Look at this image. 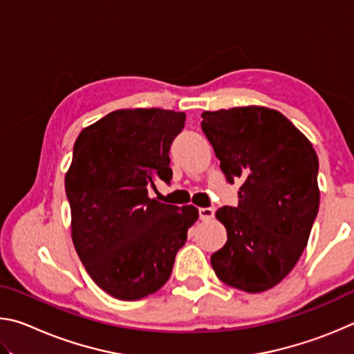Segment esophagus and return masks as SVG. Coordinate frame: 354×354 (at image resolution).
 <instances>
[{"mask_svg": "<svg viewBox=\"0 0 354 354\" xmlns=\"http://www.w3.org/2000/svg\"><path fill=\"white\" fill-rule=\"evenodd\" d=\"M215 209L214 207H201L200 209V218L201 220H211L214 217Z\"/></svg>", "mask_w": 354, "mask_h": 354, "instance_id": "34e87169", "label": "esophagus"}]
</instances>
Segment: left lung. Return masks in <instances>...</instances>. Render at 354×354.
Segmentation results:
<instances>
[{
  "mask_svg": "<svg viewBox=\"0 0 354 354\" xmlns=\"http://www.w3.org/2000/svg\"><path fill=\"white\" fill-rule=\"evenodd\" d=\"M201 128L227 183L241 179L237 207L215 217L227 241L211 256L225 284L261 293L292 272L319 212V158L283 113L263 106L205 111Z\"/></svg>",
  "mask_w": 354,
  "mask_h": 354,
  "instance_id": "obj_1",
  "label": "left lung"
}]
</instances>
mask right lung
Here are the masks:
<instances>
[{"label":"right lung","mask_w":354,"mask_h":354,"mask_svg":"<svg viewBox=\"0 0 354 354\" xmlns=\"http://www.w3.org/2000/svg\"><path fill=\"white\" fill-rule=\"evenodd\" d=\"M184 122V112L118 109L84 128L75 142L65 173L71 239L95 284L117 299L158 292L198 220L195 206L148 195L156 179H171L169 151Z\"/></svg>","instance_id":"add662e5"}]
</instances>
